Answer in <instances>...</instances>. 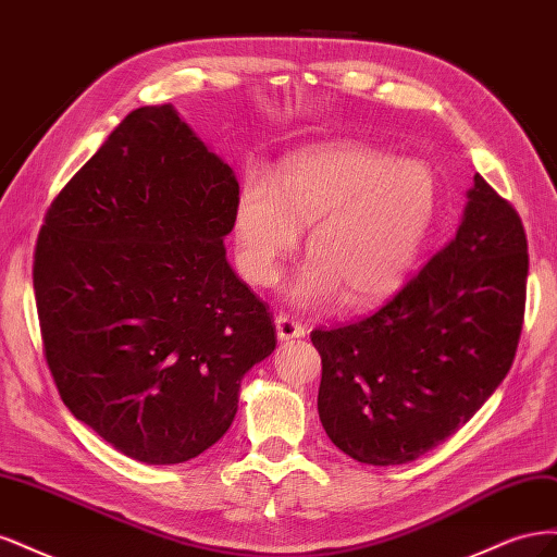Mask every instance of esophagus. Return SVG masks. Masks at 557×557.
Wrapping results in <instances>:
<instances>
[{"label": "esophagus", "mask_w": 557, "mask_h": 557, "mask_svg": "<svg viewBox=\"0 0 557 557\" xmlns=\"http://www.w3.org/2000/svg\"><path fill=\"white\" fill-rule=\"evenodd\" d=\"M276 334L281 342H293V339H301L307 334V327L299 323V320L290 318V315H276Z\"/></svg>", "instance_id": "esophagus-1"}]
</instances>
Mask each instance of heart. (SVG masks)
Masks as SVG:
<instances>
[{
    "label": "heart",
    "instance_id": "heart-1",
    "mask_svg": "<svg viewBox=\"0 0 557 557\" xmlns=\"http://www.w3.org/2000/svg\"><path fill=\"white\" fill-rule=\"evenodd\" d=\"M440 176L425 160H397L360 144L301 153L269 176L250 170L232 227L244 276L269 288L309 227L311 258L285 295L301 309L344 299L352 307L391 295L411 272L440 211Z\"/></svg>",
    "mask_w": 557,
    "mask_h": 557
}]
</instances>
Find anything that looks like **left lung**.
I'll return each instance as SVG.
<instances>
[{
	"mask_svg": "<svg viewBox=\"0 0 557 557\" xmlns=\"http://www.w3.org/2000/svg\"><path fill=\"white\" fill-rule=\"evenodd\" d=\"M455 239L372 315L313 330L318 413L352 460L404 465L446 442L509 374L525 315L520 215L474 176Z\"/></svg>",
	"mask_w": 557,
	"mask_h": 557,
	"instance_id": "8db88e82",
	"label": "left lung"
}]
</instances>
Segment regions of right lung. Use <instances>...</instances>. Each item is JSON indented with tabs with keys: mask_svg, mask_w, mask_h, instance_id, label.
Segmentation results:
<instances>
[{
	"mask_svg": "<svg viewBox=\"0 0 557 557\" xmlns=\"http://www.w3.org/2000/svg\"><path fill=\"white\" fill-rule=\"evenodd\" d=\"M237 195L172 104L141 107L44 218L32 278L48 369L66 409L132 460L213 446L276 348L269 307L225 258Z\"/></svg>",
	"mask_w": 557,
	"mask_h": 557,
	"instance_id": "obj_1",
	"label": "right lung"
}]
</instances>
